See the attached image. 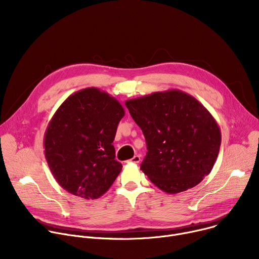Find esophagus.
<instances>
[{"mask_svg":"<svg viewBox=\"0 0 259 259\" xmlns=\"http://www.w3.org/2000/svg\"><path fill=\"white\" fill-rule=\"evenodd\" d=\"M129 162L130 163H134V164H137V163H139L140 162V156H138V155H135L132 159H130L129 160Z\"/></svg>","mask_w":259,"mask_h":259,"instance_id":"esophagus-1","label":"esophagus"}]
</instances>
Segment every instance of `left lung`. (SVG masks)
<instances>
[{
  "label": "left lung",
  "mask_w": 259,
  "mask_h": 259,
  "mask_svg": "<svg viewBox=\"0 0 259 259\" xmlns=\"http://www.w3.org/2000/svg\"><path fill=\"white\" fill-rule=\"evenodd\" d=\"M146 141L140 169L160 190L178 194L208 175L217 159L221 133L209 110L177 89L125 102Z\"/></svg>",
  "instance_id": "obj_1"
}]
</instances>
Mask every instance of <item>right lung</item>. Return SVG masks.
I'll return each mask as SVG.
<instances>
[{
	"label": "right lung",
	"instance_id": "add662e5",
	"mask_svg": "<svg viewBox=\"0 0 259 259\" xmlns=\"http://www.w3.org/2000/svg\"><path fill=\"white\" fill-rule=\"evenodd\" d=\"M124 116L122 104L95 87L62 102L44 135L47 164L62 189L94 200L112 187L123 167L112 143Z\"/></svg>",
	"mask_w": 259,
	"mask_h": 259
}]
</instances>
